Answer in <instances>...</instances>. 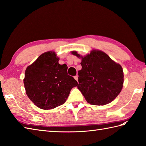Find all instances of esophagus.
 Listing matches in <instances>:
<instances>
[{
	"mask_svg": "<svg viewBox=\"0 0 146 146\" xmlns=\"http://www.w3.org/2000/svg\"><path fill=\"white\" fill-rule=\"evenodd\" d=\"M74 78H75L76 80V81H78V76H77V75L74 76Z\"/></svg>",
	"mask_w": 146,
	"mask_h": 146,
	"instance_id": "34e87169",
	"label": "esophagus"
}]
</instances>
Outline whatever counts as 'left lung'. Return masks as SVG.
Instances as JSON below:
<instances>
[{"label": "left lung", "instance_id": "obj_1", "mask_svg": "<svg viewBox=\"0 0 146 146\" xmlns=\"http://www.w3.org/2000/svg\"><path fill=\"white\" fill-rule=\"evenodd\" d=\"M72 54L82 58L77 87L86 102L91 105H104L113 101L123 86L122 66L101 51L93 50L85 57L76 51H72Z\"/></svg>", "mask_w": 146, "mask_h": 146}]
</instances>
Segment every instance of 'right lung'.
<instances>
[{
	"label": "right lung",
	"mask_w": 146,
	"mask_h": 146,
	"mask_svg": "<svg viewBox=\"0 0 146 146\" xmlns=\"http://www.w3.org/2000/svg\"><path fill=\"white\" fill-rule=\"evenodd\" d=\"M58 61L54 52H46L26 70V93L41 109H52L63 105L71 90L78 85L73 77L68 75L67 65L59 64Z\"/></svg>",
	"instance_id": "obj_1"
}]
</instances>
